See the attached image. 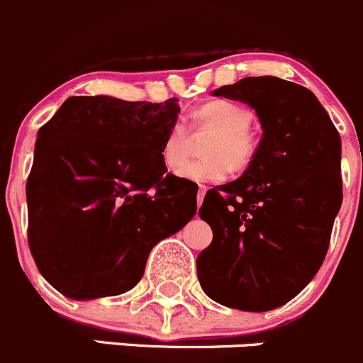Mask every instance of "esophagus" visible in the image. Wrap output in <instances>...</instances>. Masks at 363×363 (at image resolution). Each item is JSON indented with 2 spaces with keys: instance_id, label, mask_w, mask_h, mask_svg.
<instances>
[{
  "instance_id": "esophagus-1",
  "label": "esophagus",
  "mask_w": 363,
  "mask_h": 363,
  "mask_svg": "<svg viewBox=\"0 0 363 363\" xmlns=\"http://www.w3.org/2000/svg\"><path fill=\"white\" fill-rule=\"evenodd\" d=\"M204 196H206V186L201 185L199 190H197V206H201V204H203Z\"/></svg>"
}]
</instances>
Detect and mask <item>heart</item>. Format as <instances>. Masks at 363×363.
<instances>
[{"instance_id":"obj_1","label":"heart","mask_w":363,"mask_h":363,"mask_svg":"<svg viewBox=\"0 0 363 363\" xmlns=\"http://www.w3.org/2000/svg\"><path fill=\"white\" fill-rule=\"evenodd\" d=\"M252 111L234 101H211L194 115V127L199 133H215L204 148L206 159L185 164L178 177L199 183H222L230 169H245L257 154V140L250 130ZM192 148V134L186 122L174 121L160 147V157L166 167L177 169L186 160Z\"/></svg>"}]
</instances>
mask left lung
I'll list each match as a JSON object with an SVG mask.
<instances>
[{"instance_id": "obj_1", "label": "left lung", "mask_w": 363, "mask_h": 363, "mask_svg": "<svg viewBox=\"0 0 363 363\" xmlns=\"http://www.w3.org/2000/svg\"><path fill=\"white\" fill-rule=\"evenodd\" d=\"M213 94L252 106L264 134L242 177L204 197L199 216L213 241L197 257V278L218 304L269 311L292 301L327 255L342 203L341 138L294 82L248 77Z\"/></svg>"}]
</instances>
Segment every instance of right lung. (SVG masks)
<instances>
[{"instance_id":"1","label":"right lung","mask_w":363,"mask_h":363,"mask_svg":"<svg viewBox=\"0 0 363 363\" xmlns=\"http://www.w3.org/2000/svg\"><path fill=\"white\" fill-rule=\"evenodd\" d=\"M177 101L73 96L40 127L26 185L28 242L66 297L136 286L150 250L196 215L197 186L167 173L160 157Z\"/></svg>"}]
</instances>
